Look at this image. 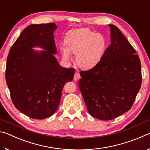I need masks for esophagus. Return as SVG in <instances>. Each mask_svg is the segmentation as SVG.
I'll list each match as a JSON object with an SVG mask.
<instances>
[{"instance_id": "34e87169", "label": "esophagus", "mask_w": 150, "mask_h": 150, "mask_svg": "<svg viewBox=\"0 0 150 150\" xmlns=\"http://www.w3.org/2000/svg\"><path fill=\"white\" fill-rule=\"evenodd\" d=\"M79 79H80V75H79V73L76 71L75 73L74 77H73V79H74L75 81H78Z\"/></svg>"}]
</instances>
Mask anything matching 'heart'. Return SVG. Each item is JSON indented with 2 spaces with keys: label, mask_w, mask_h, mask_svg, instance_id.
Returning <instances> with one entry per match:
<instances>
[{
  "label": "heart",
  "mask_w": 150,
  "mask_h": 150,
  "mask_svg": "<svg viewBox=\"0 0 150 150\" xmlns=\"http://www.w3.org/2000/svg\"><path fill=\"white\" fill-rule=\"evenodd\" d=\"M106 48L104 35L88 28L73 30L66 35L65 44L59 47L63 59L69 62L71 54L79 67L90 69L95 67L103 59Z\"/></svg>",
  "instance_id": "1"
}]
</instances>
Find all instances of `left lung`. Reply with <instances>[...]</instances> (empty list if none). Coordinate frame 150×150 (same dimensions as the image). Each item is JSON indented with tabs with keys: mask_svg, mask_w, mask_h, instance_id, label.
Returning a JSON list of instances; mask_svg holds the SVG:
<instances>
[{
	"mask_svg": "<svg viewBox=\"0 0 150 150\" xmlns=\"http://www.w3.org/2000/svg\"><path fill=\"white\" fill-rule=\"evenodd\" d=\"M110 46L95 67L81 71L79 87L90 115L101 120L128 111L140 89V59L120 30L108 24Z\"/></svg>",
	"mask_w": 150,
	"mask_h": 150,
	"instance_id": "obj_1",
	"label": "left lung"
}]
</instances>
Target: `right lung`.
Wrapping results in <instances>:
<instances>
[{
    "mask_svg": "<svg viewBox=\"0 0 150 150\" xmlns=\"http://www.w3.org/2000/svg\"><path fill=\"white\" fill-rule=\"evenodd\" d=\"M57 28L54 23L30 25L12 45L7 58L5 77L12 103L34 119L54 115L64 85L74 76V68L62 67L54 56Z\"/></svg>",
    "mask_w": 150,
    "mask_h": 150,
    "instance_id": "1",
    "label": "right lung"
}]
</instances>
